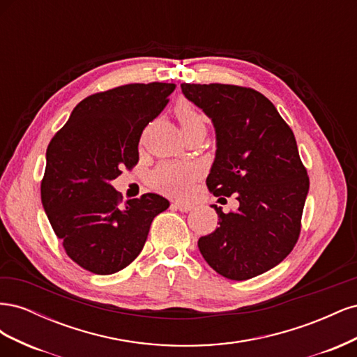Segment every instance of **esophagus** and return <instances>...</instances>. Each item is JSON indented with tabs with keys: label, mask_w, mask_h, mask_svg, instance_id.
Listing matches in <instances>:
<instances>
[{
	"label": "esophagus",
	"mask_w": 357,
	"mask_h": 357,
	"mask_svg": "<svg viewBox=\"0 0 357 357\" xmlns=\"http://www.w3.org/2000/svg\"><path fill=\"white\" fill-rule=\"evenodd\" d=\"M171 207L174 210H178V211H183V213H188L193 208V204L190 202H183V201H176L171 204Z\"/></svg>",
	"instance_id": "esophagus-1"
}]
</instances>
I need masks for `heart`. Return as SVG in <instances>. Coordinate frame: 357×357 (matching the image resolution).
<instances>
[{
	"label": "heart",
	"instance_id": "b5f03b06",
	"mask_svg": "<svg viewBox=\"0 0 357 357\" xmlns=\"http://www.w3.org/2000/svg\"><path fill=\"white\" fill-rule=\"evenodd\" d=\"M176 114L180 122L183 132L192 128L205 126L201 113L189 102H180L176 107ZM198 177V169L190 164H162L150 176L152 186L168 195H183L186 193L195 178Z\"/></svg>",
	"mask_w": 357,
	"mask_h": 357
}]
</instances>
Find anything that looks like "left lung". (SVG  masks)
<instances>
[{"mask_svg": "<svg viewBox=\"0 0 357 357\" xmlns=\"http://www.w3.org/2000/svg\"><path fill=\"white\" fill-rule=\"evenodd\" d=\"M181 92L214 126L208 189L214 197L236 193L240 202L232 213L211 205L219 226L198 240L199 252L226 278L256 277L282 262L299 236L310 180L295 135L274 104L253 89L181 83Z\"/></svg>", "mask_w": 357, "mask_h": 357, "instance_id": "1", "label": "left lung"}]
</instances>
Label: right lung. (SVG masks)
Returning a JSON list of instances; mask_svg holds the SVG:
<instances>
[{
    "mask_svg": "<svg viewBox=\"0 0 357 357\" xmlns=\"http://www.w3.org/2000/svg\"><path fill=\"white\" fill-rule=\"evenodd\" d=\"M174 83H131L74 107L46 152L41 204L67 255L109 275L143 250L150 225L169 207L158 193L119 205L112 181L138 162L143 129L164 110Z\"/></svg>",
    "mask_w": 357,
    "mask_h": 357,
    "instance_id": "1",
    "label": "right lung"
}]
</instances>
